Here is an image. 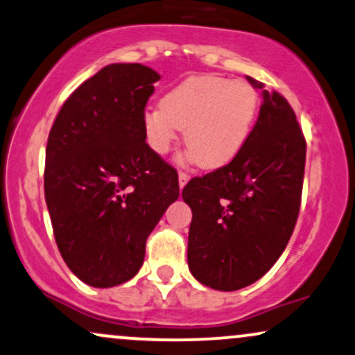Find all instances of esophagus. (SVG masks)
I'll use <instances>...</instances> for the list:
<instances>
[{"mask_svg":"<svg viewBox=\"0 0 355 355\" xmlns=\"http://www.w3.org/2000/svg\"><path fill=\"white\" fill-rule=\"evenodd\" d=\"M190 180V175L185 173V172H180L178 173V185H180V189L187 185V182Z\"/></svg>","mask_w":355,"mask_h":355,"instance_id":"obj_1","label":"esophagus"}]
</instances>
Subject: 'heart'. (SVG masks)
I'll return each instance as SVG.
<instances>
[{
	"label": "heart",
	"instance_id": "obj_1",
	"mask_svg": "<svg viewBox=\"0 0 355 355\" xmlns=\"http://www.w3.org/2000/svg\"><path fill=\"white\" fill-rule=\"evenodd\" d=\"M257 112L259 95L248 81L190 76L165 93L162 107L145 110L144 132L150 148L166 155L183 130L190 160L220 168L247 144Z\"/></svg>",
	"mask_w": 355,
	"mask_h": 355
}]
</instances>
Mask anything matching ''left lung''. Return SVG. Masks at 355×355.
Wrapping results in <instances>:
<instances>
[{
    "instance_id": "1",
    "label": "left lung",
    "mask_w": 355,
    "mask_h": 355,
    "mask_svg": "<svg viewBox=\"0 0 355 355\" xmlns=\"http://www.w3.org/2000/svg\"><path fill=\"white\" fill-rule=\"evenodd\" d=\"M262 89L247 144L229 165L182 190L191 209L189 268L198 282L232 292L257 282L291 240L302 197L305 138L280 93Z\"/></svg>"
}]
</instances>
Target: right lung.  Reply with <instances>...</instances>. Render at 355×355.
Instances as JSON below:
<instances>
[{"label": "right lung", "instance_id": "add662e5", "mask_svg": "<svg viewBox=\"0 0 355 355\" xmlns=\"http://www.w3.org/2000/svg\"><path fill=\"white\" fill-rule=\"evenodd\" d=\"M160 75L113 63L68 96L50 130L44 198L56 245L92 287H115L140 270L145 243L178 175L145 141L144 112Z\"/></svg>", "mask_w": 355, "mask_h": 355}]
</instances>
